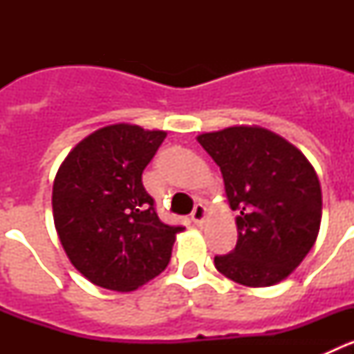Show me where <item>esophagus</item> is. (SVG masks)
Segmentation results:
<instances>
[{"label": "esophagus", "instance_id": "obj_1", "mask_svg": "<svg viewBox=\"0 0 354 354\" xmlns=\"http://www.w3.org/2000/svg\"><path fill=\"white\" fill-rule=\"evenodd\" d=\"M192 220L195 225H204L205 220H207V209H205L204 204H196L195 209L192 212Z\"/></svg>", "mask_w": 354, "mask_h": 354}]
</instances>
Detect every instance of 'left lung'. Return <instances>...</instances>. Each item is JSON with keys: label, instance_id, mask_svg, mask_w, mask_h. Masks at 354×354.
Returning a JSON list of instances; mask_svg holds the SVG:
<instances>
[{"label": "left lung", "instance_id": "8db88e82", "mask_svg": "<svg viewBox=\"0 0 354 354\" xmlns=\"http://www.w3.org/2000/svg\"><path fill=\"white\" fill-rule=\"evenodd\" d=\"M196 142L223 175L236 216L237 245L214 257L216 270L246 287L282 282L317 239L323 214L321 184L301 150L259 126L202 133Z\"/></svg>", "mask_w": 354, "mask_h": 354}]
</instances>
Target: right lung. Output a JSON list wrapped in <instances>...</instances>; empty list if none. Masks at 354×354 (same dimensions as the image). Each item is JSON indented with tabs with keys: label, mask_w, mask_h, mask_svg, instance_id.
<instances>
[{
	"label": "right lung",
	"mask_w": 354,
	"mask_h": 354,
	"mask_svg": "<svg viewBox=\"0 0 354 354\" xmlns=\"http://www.w3.org/2000/svg\"><path fill=\"white\" fill-rule=\"evenodd\" d=\"M165 131L111 124L67 154L53 183V218L72 266L93 286L131 292L168 266L175 237L156 214L142 174Z\"/></svg>",
	"instance_id": "1"
}]
</instances>
